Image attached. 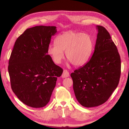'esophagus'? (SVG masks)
I'll return each instance as SVG.
<instances>
[{"mask_svg": "<svg viewBox=\"0 0 129 129\" xmlns=\"http://www.w3.org/2000/svg\"><path fill=\"white\" fill-rule=\"evenodd\" d=\"M62 78H66V77H67L69 76V73L68 72V71L67 70H63V73H62Z\"/></svg>", "mask_w": 129, "mask_h": 129, "instance_id": "1", "label": "esophagus"}]
</instances>
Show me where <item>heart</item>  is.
I'll use <instances>...</instances> for the list:
<instances>
[{
  "label": "heart",
  "instance_id": "obj_1",
  "mask_svg": "<svg viewBox=\"0 0 129 129\" xmlns=\"http://www.w3.org/2000/svg\"><path fill=\"white\" fill-rule=\"evenodd\" d=\"M56 44H50L48 53L56 63L66 58L75 66H81L89 60L92 52L93 41L91 36L83 33L70 30L57 36Z\"/></svg>",
  "mask_w": 129,
  "mask_h": 129
}]
</instances>
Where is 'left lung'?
Wrapping results in <instances>:
<instances>
[{
  "mask_svg": "<svg viewBox=\"0 0 129 129\" xmlns=\"http://www.w3.org/2000/svg\"><path fill=\"white\" fill-rule=\"evenodd\" d=\"M96 28L98 34L91 58L71 74L76 98L87 108L106 102L118 86L120 76V58L116 46L104 27Z\"/></svg>",
  "mask_w": 129,
  "mask_h": 129,
  "instance_id": "obj_1",
  "label": "left lung"
}]
</instances>
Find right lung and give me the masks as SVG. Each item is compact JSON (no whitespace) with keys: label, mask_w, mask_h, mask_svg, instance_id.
Masks as SVG:
<instances>
[{"label":"right lung","mask_w":129,"mask_h":129,"mask_svg":"<svg viewBox=\"0 0 129 129\" xmlns=\"http://www.w3.org/2000/svg\"><path fill=\"white\" fill-rule=\"evenodd\" d=\"M56 27L37 26L27 29L15 41L9 62L11 88L25 104L44 107L50 101L57 77L63 73L48 55Z\"/></svg>","instance_id":"add662e5"}]
</instances>
